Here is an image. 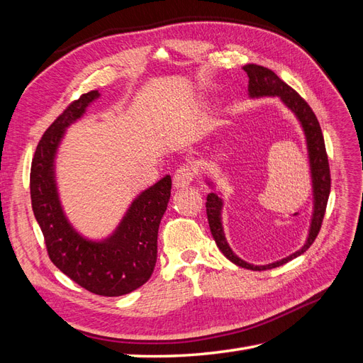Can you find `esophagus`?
<instances>
[{"label": "esophagus", "mask_w": 363, "mask_h": 363, "mask_svg": "<svg viewBox=\"0 0 363 363\" xmlns=\"http://www.w3.org/2000/svg\"><path fill=\"white\" fill-rule=\"evenodd\" d=\"M196 175V171H195V167L191 163H183L180 168H177V171L174 172V179H172V183L177 189H182L184 188V186H188L192 183V180L195 179Z\"/></svg>", "instance_id": "34e87169"}]
</instances>
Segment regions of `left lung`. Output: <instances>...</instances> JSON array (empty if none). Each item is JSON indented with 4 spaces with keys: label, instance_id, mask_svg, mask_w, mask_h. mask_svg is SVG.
Here are the masks:
<instances>
[{
    "label": "left lung",
    "instance_id": "left-lung-1",
    "mask_svg": "<svg viewBox=\"0 0 363 363\" xmlns=\"http://www.w3.org/2000/svg\"><path fill=\"white\" fill-rule=\"evenodd\" d=\"M244 71L248 75V91L251 96H280V100L286 104L291 111L296 115L298 121L303 125L306 140H307V150H309V160H311V171H312V183H313V216H312V224H311V232L309 238H307L306 244L301 250L295 251L294 255L284 257L276 263H269V265L263 267H255L251 263L244 262L239 259L232 248L228 247L224 232H223V224H221V207L223 201L219 200L216 194H208L207 201H206V213H207V221L208 227H211L212 236L218 248L221 250L223 255L233 262L235 265L242 267L251 271H265L271 268H277L280 265L295 259L296 256H301L303 252L309 248L313 240L316 239L318 233H320V228L323 224V219L325 215V207L328 201V195H330V167H328V159H327V151L324 144V136L320 127V123L311 108L303 98L296 94L291 86L284 83L280 77L265 68L259 67V65H245Z\"/></svg>",
    "mask_w": 363,
    "mask_h": 363
}]
</instances>
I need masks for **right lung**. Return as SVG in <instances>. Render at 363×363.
I'll return each mask as SVG.
<instances>
[{
    "label": "right lung",
    "mask_w": 363,
    "mask_h": 363,
    "mask_svg": "<svg viewBox=\"0 0 363 363\" xmlns=\"http://www.w3.org/2000/svg\"><path fill=\"white\" fill-rule=\"evenodd\" d=\"M98 96V91L83 94L43 133L31 160L30 195L54 265L86 291L119 296L140 288L155 271L159 224L171 196V177L167 175L142 192L116 232L103 242H91L75 232L60 207L54 182V156L65 128L79 119Z\"/></svg>",
    "instance_id": "add662e5"
}]
</instances>
